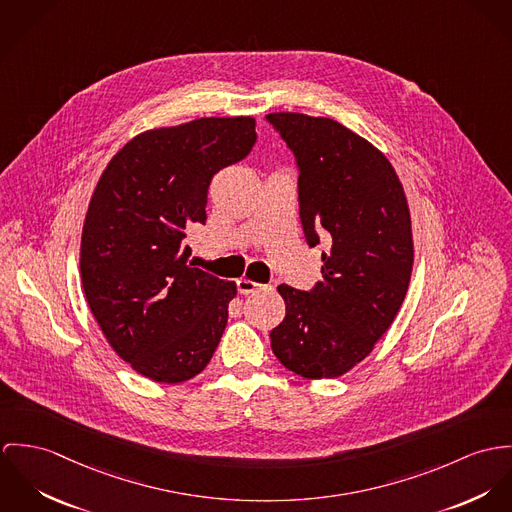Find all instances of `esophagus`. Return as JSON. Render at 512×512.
Returning a JSON list of instances; mask_svg holds the SVG:
<instances>
[{"mask_svg":"<svg viewBox=\"0 0 512 512\" xmlns=\"http://www.w3.org/2000/svg\"><path fill=\"white\" fill-rule=\"evenodd\" d=\"M237 290L241 292V294H251V292H257L259 288H261V284L255 283V281H251V279H245V277H241V279H237Z\"/></svg>","mask_w":512,"mask_h":512,"instance_id":"34e87169","label":"esophagus"}]
</instances>
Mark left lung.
<instances>
[{
    "label": "left lung",
    "instance_id": "obj_1",
    "mask_svg": "<svg viewBox=\"0 0 512 512\" xmlns=\"http://www.w3.org/2000/svg\"><path fill=\"white\" fill-rule=\"evenodd\" d=\"M265 121L294 155L304 239L324 245L320 283L279 286L286 316L271 347L296 375L340 377L389 330L410 283L404 190L387 157L334 119L281 112Z\"/></svg>",
    "mask_w": 512,
    "mask_h": 512
}]
</instances>
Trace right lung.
<instances>
[{"instance_id": "right-lung-1", "label": "right lung", "mask_w": 512, "mask_h": 512, "mask_svg": "<svg viewBox=\"0 0 512 512\" xmlns=\"http://www.w3.org/2000/svg\"><path fill=\"white\" fill-rule=\"evenodd\" d=\"M257 141L253 117H202L133 137L106 167L80 245L82 286L115 353L159 383L212 359L237 288L188 261L216 172Z\"/></svg>"}]
</instances>
